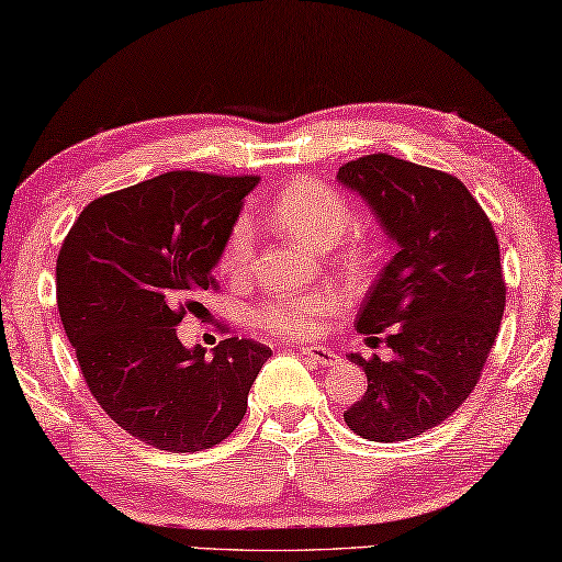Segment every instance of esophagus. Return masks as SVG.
<instances>
[{
	"label": "esophagus",
	"mask_w": 562,
	"mask_h": 562,
	"mask_svg": "<svg viewBox=\"0 0 562 562\" xmlns=\"http://www.w3.org/2000/svg\"><path fill=\"white\" fill-rule=\"evenodd\" d=\"M306 358H311V361L318 363V366H336L341 363V356H338L336 351H330V348L326 346H306L301 351Z\"/></svg>",
	"instance_id": "obj_1"
}]
</instances>
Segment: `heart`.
Segmentation results:
<instances>
[{
	"label": "heart",
	"instance_id": "heart-1",
	"mask_svg": "<svg viewBox=\"0 0 562 562\" xmlns=\"http://www.w3.org/2000/svg\"><path fill=\"white\" fill-rule=\"evenodd\" d=\"M271 221L296 241L321 248L336 246L353 221V206L341 191L321 179H296L271 201ZM358 254H351L356 259ZM254 259V226L238 218L228 232L218 256V271L226 279H244ZM338 311V296L330 289L286 293L261 303L256 324L279 338H314Z\"/></svg>",
	"mask_w": 562,
	"mask_h": 562
}]
</instances>
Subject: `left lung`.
Segmentation results:
<instances>
[{
    "mask_svg": "<svg viewBox=\"0 0 562 562\" xmlns=\"http://www.w3.org/2000/svg\"><path fill=\"white\" fill-rule=\"evenodd\" d=\"M336 179L398 246L356 318L368 344L385 330L393 358L348 356L366 371L368 389L344 413L353 434L395 443L446 420L481 379L505 308L498 238L450 173L371 154L344 164Z\"/></svg>",
    "mask_w": 562,
    "mask_h": 562,
    "instance_id": "1",
    "label": "left lung"
}]
</instances>
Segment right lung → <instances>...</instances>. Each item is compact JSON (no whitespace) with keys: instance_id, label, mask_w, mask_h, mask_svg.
Listing matches in <instances>:
<instances>
[{"instance_id":"obj_1","label":"right lung","mask_w":562,"mask_h":562,"mask_svg":"<svg viewBox=\"0 0 562 562\" xmlns=\"http://www.w3.org/2000/svg\"><path fill=\"white\" fill-rule=\"evenodd\" d=\"M259 177L171 171L81 211L57 259L64 330L91 395L126 434L171 453L221 443L241 423L271 348L226 338L211 356L177 326L194 314L244 196Z\"/></svg>"}]
</instances>
